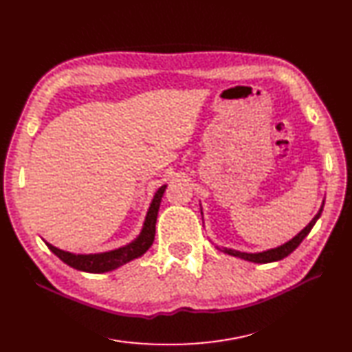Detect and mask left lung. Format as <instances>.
Listing matches in <instances>:
<instances>
[{"instance_id": "left-lung-1", "label": "left lung", "mask_w": 352, "mask_h": 352, "mask_svg": "<svg viewBox=\"0 0 352 352\" xmlns=\"http://www.w3.org/2000/svg\"><path fill=\"white\" fill-rule=\"evenodd\" d=\"M322 205H324V204H322ZM321 211H322V206L320 208L318 214L315 215V217L312 219V221L299 233V235H296L292 241H288L287 244H284V245H281V247L274 248V250H267V251H263V253H257V254L239 253V251H233V250H228V248H223V251H224V253L230 254V256L241 257V258H244V260H250V262H254V263H270V262H276V260H281V258L287 257L288 254H292L293 251L300 245V242L305 239L306 235H308V233L311 232V229L314 228V224L317 223V220L320 219Z\"/></svg>"}]
</instances>
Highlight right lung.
<instances>
[{"instance_id":"obj_1","label":"right lung","mask_w":352,"mask_h":352,"mask_svg":"<svg viewBox=\"0 0 352 352\" xmlns=\"http://www.w3.org/2000/svg\"><path fill=\"white\" fill-rule=\"evenodd\" d=\"M165 187L166 186H162L156 192L155 197H153V202H151L150 210L147 212L146 223H144V229L141 232V235L126 247L108 251V253L86 256V254H71V253H68V251H62L56 247L47 244V242H46V245L49 247V250L53 254H56L62 260V262L67 263L71 267L77 269V270H83V272L101 274V272H108V270H113L124 263H128V262H131V260L137 258L146 253V251L151 247L153 241H155L157 211H159V205L162 201V195H164V192H165Z\"/></svg>"}]
</instances>
